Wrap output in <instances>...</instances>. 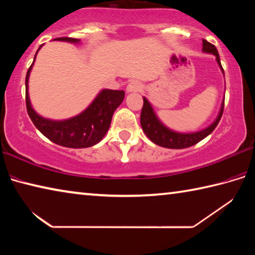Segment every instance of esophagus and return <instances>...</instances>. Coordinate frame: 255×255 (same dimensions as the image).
Returning <instances> with one entry per match:
<instances>
[{
  "mask_svg": "<svg viewBox=\"0 0 255 255\" xmlns=\"http://www.w3.org/2000/svg\"><path fill=\"white\" fill-rule=\"evenodd\" d=\"M141 89H143V85H141V83H139V82H137V81H131L130 83L127 85L126 91H127V93L138 92V91H140Z\"/></svg>",
  "mask_w": 255,
  "mask_h": 255,
  "instance_id": "obj_1",
  "label": "esophagus"
}]
</instances>
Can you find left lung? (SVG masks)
<instances>
[{"label":"left lung","instance_id":"left-lung-1","mask_svg":"<svg viewBox=\"0 0 255 255\" xmlns=\"http://www.w3.org/2000/svg\"><path fill=\"white\" fill-rule=\"evenodd\" d=\"M202 51H204V53L216 56V60H217L218 66L224 74V70L222 67L221 58H219L217 48H216L214 45H211L210 42L202 39ZM143 100H144V106L140 114V125L144 132L146 133V136H147L154 144L162 146V147L172 148V149H181V148L190 147V146L196 145L197 143H199L200 140L204 139V138L210 135V133L214 131V129L217 127L219 120L222 118L223 110H224V100H223L217 117H216V119L209 125L208 127L201 129V130L193 131V132H180V131L173 130V129H170L169 127H166L165 125L159 120L157 115L155 114L153 106L150 105L147 99L143 97Z\"/></svg>","mask_w":255,"mask_h":255}]
</instances>
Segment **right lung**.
<instances>
[{
  "label": "right lung",
  "instance_id": "obj_1",
  "mask_svg": "<svg viewBox=\"0 0 255 255\" xmlns=\"http://www.w3.org/2000/svg\"><path fill=\"white\" fill-rule=\"evenodd\" d=\"M56 41H66L79 45L81 40L75 38H56ZM38 48L33 62L29 67L25 76V103L30 119L42 135L53 143L68 148H86L98 144L110 127L115 110L122 105L125 98V91L103 89L98 93L94 100L81 114L64 120H53L41 117L31 106L29 98V76L36 60Z\"/></svg>",
  "mask_w": 255,
  "mask_h": 255
}]
</instances>
